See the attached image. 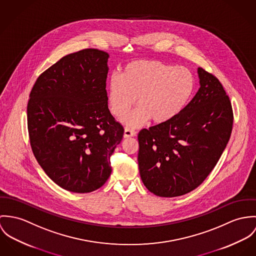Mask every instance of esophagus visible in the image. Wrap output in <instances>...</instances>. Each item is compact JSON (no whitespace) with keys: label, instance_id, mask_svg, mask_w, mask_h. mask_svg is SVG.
<instances>
[{"label":"esophagus","instance_id":"obj_1","mask_svg":"<svg viewBox=\"0 0 256 256\" xmlns=\"http://www.w3.org/2000/svg\"><path fill=\"white\" fill-rule=\"evenodd\" d=\"M136 136V132H134L132 130H130V128H126L124 130V138H132V136Z\"/></svg>","mask_w":256,"mask_h":256}]
</instances>
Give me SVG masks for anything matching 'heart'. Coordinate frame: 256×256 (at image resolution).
Wrapping results in <instances>:
<instances>
[{"label":"heart","instance_id":"obj_1","mask_svg":"<svg viewBox=\"0 0 256 256\" xmlns=\"http://www.w3.org/2000/svg\"><path fill=\"white\" fill-rule=\"evenodd\" d=\"M190 70L159 60H140L130 62L122 76L113 74L108 84V104L116 116L126 114L136 102L138 107L120 120L138 128L149 120L163 124L180 114L196 90Z\"/></svg>","mask_w":256,"mask_h":256}]
</instances>
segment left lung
<instances>
[{"instance_id": "8db88e82", "label": "left lung", "mask_w": 256, "mask_h": 256, "mask_svg": "<svg viewBox=\"0 0 256 256\" xmlns=\"http://www.w3.org/2000/svg\"><path fill=\"white\" fill-rule=\"evenodd\" d=\"M198 91L170 122L138 134L142 182L157 196L174 198L196 188L227 146L232 110L220 82L198 68Z\"/></svg>"}]
</instances>
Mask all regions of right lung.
Returning a JSON list of instances; mask_svg holds the SVG:
<instances>
[{
	"mask_svg": "<svg viewBox=\"0 0 256 256\" xmlns=\"http://www.w3.org/2000/svg\"><path fill=\"white\" fill-rule=\"evenodd\" d=\"M109 54L86 49L62 58L36 80L28 126L33 154L62 188L86 194L109 178L124 128L108 108Z\"/></svg>",
	"mask_w": 256,
	"mask_h": 256,
	"instance_id": "obj_1",
	"label": "right lung"
}]
</instances>
